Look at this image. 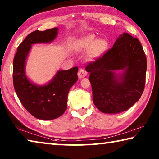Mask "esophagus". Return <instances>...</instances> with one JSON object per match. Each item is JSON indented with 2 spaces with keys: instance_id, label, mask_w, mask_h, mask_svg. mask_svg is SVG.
I'll return each mask as SVG.
<instances>
[{
  "instance_id": "1",
  "label": "esophagus",
  "mask_w": 159,
  "mask_h": 159,
  "mask_svg": "<svg viewBox=\"0 0 159 159\" xmlns=\"http://www.w3.org/2000/svg\"><path fill=\"white\" fill-rule=\"evenodd\" d=\"M86 75H87V72L85 69H80L79 72H78V76H79V79H82V78H84Z\"/></svg>"
}]
</instances>
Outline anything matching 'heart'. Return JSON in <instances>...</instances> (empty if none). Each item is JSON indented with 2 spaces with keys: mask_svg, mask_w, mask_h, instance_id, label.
Instances as JSON below:
<instances>
[{
  "mask_svg": "<svg viewBox=\"0 0 159 159\" xmlns=\"http://www.w3.org/2000/svg\"><path fill=\"white\" fill-rule=\"evenodd\" d=\"M108 43L105 39L96 40L94 35H87L75 42L74 48L79 52L88 51V57L90 60H95L100 57L105 52Z\"/></svg>",
  "mask_w": 159,
  "mask_h": 159,
  "instance_id": "heart-1",
  "label": "heart"
}]
</instances>
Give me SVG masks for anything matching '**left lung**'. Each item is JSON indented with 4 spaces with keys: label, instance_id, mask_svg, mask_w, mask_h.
Here are the masks:
<instances>
[{
    "label": "left lung",
    "instance_id": "left-lung-1",
    "mask_svg": "<svg viewBox=\"0 0 159 159\" xmlns=\"http://www.w3.org/2000/svg\"><path fill=\"white\" fill-rule=\"evenodd\" d=\"M85 70L90 74L94 104L105 114H117L130 108L143 93L147 58L139 40L123 33Z\"/></svg>",
    "mask_w": 159,
    "mask_h": 159
}]
</instances>
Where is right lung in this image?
<instances>
[{
  "instance_id": "obj_1",
  "label": "right lung",
  "mask_w": 159,
  "mask_h": 159,
  "mask_svg": "<svg viewBox=\"0 0 159 159\" xmlns=\"http://www.w3.org/2000/svg\"><path fill=\"white\" fill-rule=\"evenodd\" d=\"M57 34V28L31 32L18 46L13 60L15 92L24 107L38 119L52 120L62 115L66 109L69 91L78 80L77 66L60 70L43 85L35 84L26 76V61L31 45L52 43Z\"/></svg>"
}]
</instances>
